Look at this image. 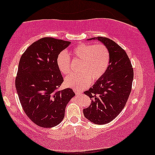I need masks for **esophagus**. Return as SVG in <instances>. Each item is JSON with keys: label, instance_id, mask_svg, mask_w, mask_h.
<instances>
[{"label": "esophagus", "instance_id": "34e87169", "mask_svg": "<svg viewBox=\"0 0 155 155\" xmlns=\"http://www.w3.org/2000/svg\"><path fill=\"white\" fill-rule=\"evenodd\" d=\"M74 92H75L76 95H82V92L81 91V90H78L76 89H74Z\"/></svg>", "mask_w": 155, "mask_h": 155}]
</instances>
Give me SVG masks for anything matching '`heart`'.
<instances>
[{"instance_id":"heart-1","label":"heart","mask_w":155,"mask_h":155,"mask_svg":"<svg viewBox=\"0 0 155 155\" xmlns=\"http://www.w3.org/2000/svg\"><path fill=\"white\" fill-rule=\"evenodd\" d=\"M71 55L76 60H81L79 74H71L66 78L65 85L75 89H83L90 84L91 78L95 81L102 77L110 63V53L102 44L82 43L71 51ZM58 69L64 75L70 72L71 59L67 52L62 51L56 59Z\"/></svg>"}]
</instances>
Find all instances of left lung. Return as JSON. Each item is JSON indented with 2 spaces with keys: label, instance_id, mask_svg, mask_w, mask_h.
Instances as JSON below:
<instances>
[{
  "label": "left lung",
  "instance_id": "left-lung-1",
  "mask_svg": "<svg viewBox=\"0 0 155 155\" xmlns=\"http://www.w3.org/2000/svg\"><path fill=\"white\" fill-rule=\"evenodd\" d=\"M91 40H98L107 47L110 63L102 77L84 92L92 101L83 110V114L94 124H104L113 120L125 106L131 92L134 72L126 52L115 42L104 37L88 41Z\"/></svg>",
  "mask_w": 155,
  "mask_h": 155
}]
</instances>
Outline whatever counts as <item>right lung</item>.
<instances>
[{
	"label": "right lung",
	"instance_id": "right-lung-1",
	"mask_svg": "<svg viewBox=\"0 0 155 155\" xmlns=\"http://www.w3.org/2000/svg\"><path fill=\"white\" fill-rule=\"evenodd\" d=\"M70 41L43 38L29 46L19 61L15 87L22 107L32 122L42 127L58 125L73 90H58L63 82L56 59Z\"/></svg>",
	"mask_w": 155,
	"mask_h": 155
}]
</instances>
